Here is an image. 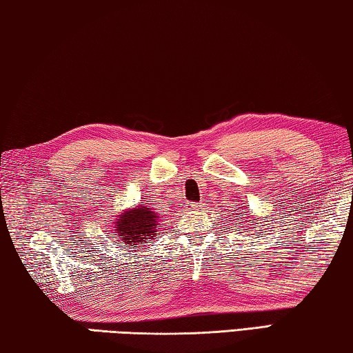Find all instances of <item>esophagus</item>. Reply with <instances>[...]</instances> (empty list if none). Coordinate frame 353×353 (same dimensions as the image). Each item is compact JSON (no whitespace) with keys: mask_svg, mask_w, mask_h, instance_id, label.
Wrapping results in <instances>:
<instances>
[{"mask_svg":"<svg viewBox=\"0 0 353 353\" xmlns=\"http://www.w3.org/2000/svg\"><path fill=\"white\" fill-rule=\"evenodd\" d=\"M199 207H201V203H188V209H192V210L199 209Z\"/></svg>","mask_w":353,"mask_h":353,"instance_id":"obj_1","label":"esophagus"}]
</instances>
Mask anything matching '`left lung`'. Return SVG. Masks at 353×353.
<instances>
[{"mask_svg":"<svg viewBox=\"0 0 353 353\" xmlns=\"http://www.w3.org/2000/svg\"><path fill=\"white\" fill-rule=\"evenodd\" d=\"M247 218H248V216H245V220H247ZM254 220H257L256 216H254ZM254 220H250V221H251V223H254Z\"/></svg>","mask_w":353,"mask_h":353,"instance_id":"1","label":"left lung"}]
</instances>
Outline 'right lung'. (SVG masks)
Wrapping results in <instances>:
<instances>
[{
	"instance_id": "obj_1",
	"label": "right lung",
	"mask_w": 353,
	"mask_h": 353,
	"mask_svg": "<svg viewBox=\"0 0 353 353\" xmlns=\"http://www.w3.org/2000/svg\"><path fill=\"white\" fill-rule=\"evenodd\" d=\"M159 218L152 207L139 204L119 212L113 226L116 228L117 237L125 245L124 248H139L159 236Z\"/></svg>"
}]
</instances>
